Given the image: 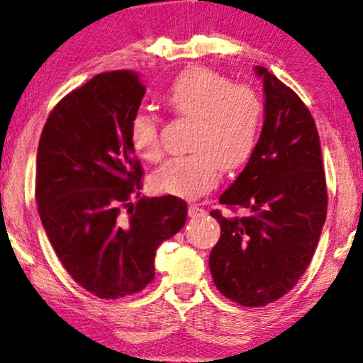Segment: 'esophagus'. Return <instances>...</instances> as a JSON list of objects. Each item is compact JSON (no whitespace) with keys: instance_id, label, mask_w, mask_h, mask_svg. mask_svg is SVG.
Listing matches in <instances>:
<instances>
[{"instance_id":"obj_1","label":"esophagus","mask_w":363,"mask_h":363,"mask_svg":"<svg viewBox=\"0 0 363 363\" xmlns=\"http://www.w3.org/2000/svg\"><path fill=\"white\" fill-rule=\"evenodd\" d=\"M206 211L202 209V207H199L197 204H191L189 206V217H201L204 216Z\"/></svg>"}]
</instances>
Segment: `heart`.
<instances>
[{
	"mask_svg": "<svg viewBox=\"0 0 363 363\" xmlns=\"http://www.w3.org/2000/svg\"><path fill=\"white\" fill-rule=\"evenodd\" d=\"M162 103L179 118L192 121V152L171 159L152 174L157 192L192 199L217 184L222 167L235 171L249 161L264 116L262 98L252 86L194 66L172 81ZM129 141L139 157L157 161L162 154L157 119L144 111L134 114Z\"/></svg>",
	"mask_w": 363,
	"mask_h": 363,
	"instance_id": "b5f03b06",
	"label": "heart"
}]
</instances>
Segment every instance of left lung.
I'll use <instances>...</instances> for the list:
<instances>
[{
  "label": "left lung",
  "instance_id": "left-lung-1",
  "mask_svg": "<svg viewBox=\"0 0 363 363\" xmlns=\"http://www.w3.org/2000/svg\"><path fill=\"white\" fill-rule=\"evenodd\" d=\"M262 133L247 166L220 204L245 207L247 217H224L220 239L209 255L214 284L239 306L262 307L277 301L306 272L327 216L325 172L320 141L307 106L265 67Z\"/></svg>",
  "mask_w": 363,
  "mask_h": 363
}]
</instances>
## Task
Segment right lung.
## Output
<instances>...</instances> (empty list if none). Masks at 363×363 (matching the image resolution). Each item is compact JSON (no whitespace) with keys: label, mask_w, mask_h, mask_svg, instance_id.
<instances>
[{"label":"right lung","mask_w":363,"mask_h":363,"mask_svg":"<svg viewBox=\"0 0 363 363\" xmlns=\"http://www.w3.org/2000/svg\"><path fill=\"white\" fill-rule=\"evenodd\" d=\"M146 93L134 71H109L65 96L43 128L36 202L48 239L67 274L99 298L141 292L154 279L159 244L186 224L176 196H131L143 166L129 123Z\"/></svg>","instance_id":"right-lung-1"}]
</instances>
